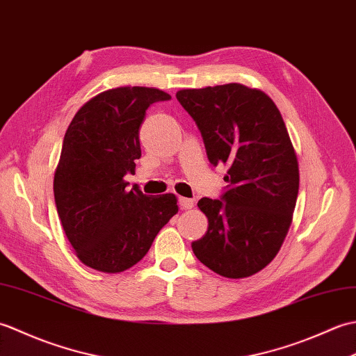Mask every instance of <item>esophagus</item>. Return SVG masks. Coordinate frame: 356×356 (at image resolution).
Listing matches in <instances>:
<instances>
[{"label":"esophagus","mask_w":356,"mask_h":356,"mask_svg":"<svg viewBox=\"0 0 356 356\" xmlns=\"http://www.w3.org/2000/svg\"><path fill=\"white\" fill-rule=\"evenodd\" d=\"M179 207L180 209H191L194 208V200L186 197H179Z\"/></svg>","instance_id":"obj_1"}]
</instances>
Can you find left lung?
<instances>
[{
    "label": "left lung",
    "instance_id": "8db88e82",
    "mask_svg": "<svg viewBox=\"0 0 356 356\" xmlns=\"http://www.w3.org/2000/svg\"><path fill=\"white\" fill-rule=\"evenodd\" d=\"M176 97L197 124L209 162L228 166L222 200L197 203L208 231L193 252L218 275L251 277L275 259L297 203L298 161L282 113L261 90L237 82Z\"/></svg>",
    "mask_w": 356,
    "mask_h": 356
}]
</instances>
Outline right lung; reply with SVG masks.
<instances>
[{"label": "right lung", "instance_id": "right-lung-1", "mask_svg": "<svg viewBox=\"0 0 356 356\" xmlns=\"http://www.w3.org/2000/svg\"><path fill=\"white\" fill-rule=\"evenodd\" d=\"M168 99L153 87L110 88L82 105L67 128L53 193L65 236L88 268L105 274L130 269L177 214L174 194L127 191L124 179L142 154L147 108Z\"/></svg>", "mask_w": 356, "mask_h": 356}]
</instances>
